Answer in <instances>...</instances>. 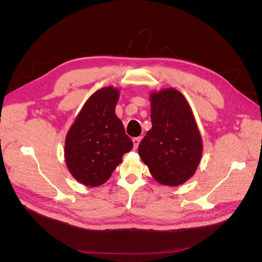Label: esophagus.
<instances>
[{
  "mask_svg": "<svg viewBox=\"0 0 262 262\" xmlns=\"http://www.w3.org/2000/svg\"><path fill=\"white\" fill-rule=\"evenodd\" d=\"M141 140H142V138H141V137L134 138V139L132 140V141H133V147H134V149H137V148H138V146H139V144H140Z\"/></svg>",
  "mask_w": 262,
  "mask_h": 262,
  "instance_id": "1",
  "label": "esophagus"
}]
</instances>
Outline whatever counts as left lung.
Wrapping results in <instances>:
<instances>
[{
  "instance_id": "left-lung-1",
  "label": "left lung",
  "mask_w": 262,
  "mask_h": 262,
  "mask_svg": "<svg viewBox=\"0 0 262 262\" xmlns=\"http://www.w3.org/2000/svg\"><path fill=\"white\" fill-rule=\"evenodd\" d=\"M152 129L139 145V155L162 185L177 187L191 178L200 164L202 139L187 99L175 89L152 92Z\"/></svg>"
}]
</instances>
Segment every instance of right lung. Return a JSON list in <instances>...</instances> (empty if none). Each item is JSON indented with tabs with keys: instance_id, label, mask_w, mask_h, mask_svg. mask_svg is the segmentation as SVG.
Listing matches in <instances>:
<instances>
[{
	"instance_id": "add662e5",
	"label": "right lung",
	"mask_w": 262,
	"mask_h": 262,
	"mask_svg": "<svg viewBox=\"0 0 262 262\" xmlns=\"http://www.w3.org/2000/svg\"><path fill=\"white\" fill-rule=\"evenodd\" d=\"M118 99L119 90L112 86L95 92L67 134V166L71 175L85 186L105 184L133 147L115 113Z\"/></svg>"
}]
</instances>
